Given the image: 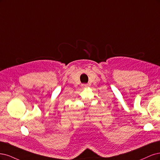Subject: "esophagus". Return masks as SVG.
Segmentation results:
<instances>
[{
	"instance_id": "34e87169",
	"label": "esophagus",
	"mask_w": 160,
	"mask_h": 160,
	"mask_svg": "<svg viewBox=\"0 0 160 160\" xmlns=\"http://www.w3.org/2000/svg\"><path fill=\"white\" fill-rule=\"evenodd\" d=\"M88 86V84H82V87L83 88H86Z\"/></svg>"
}]
</instances>
